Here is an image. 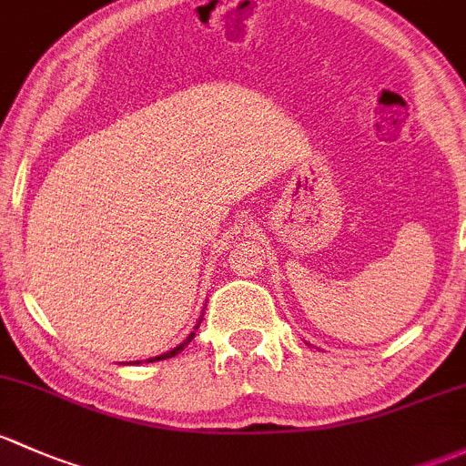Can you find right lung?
<instances>
[{
    "mask_svg": "<svg viewBox=\"0 0 466 466\" xmlns=\"http://www.w3.org/2000/svg\"><path fill=\"white\" fill-rule=\"evenodd\" d=\"M195 329H198V328H195ZM193 339H195V332H190L188 337H186L184 343H181V345H177V348H172L170 352H163V354H159V357H152V359H147V363H152V361H163V359H170V357H175V354H179L181 350H184L186 345H188L190 340H193ZM137 363H141V361H137Z\"/></svg>",
    "mask_w": 466,
    "mask_h": 466,
    "instance_id": "add662e5",
    "label": "right lung"
}]
</instances>
